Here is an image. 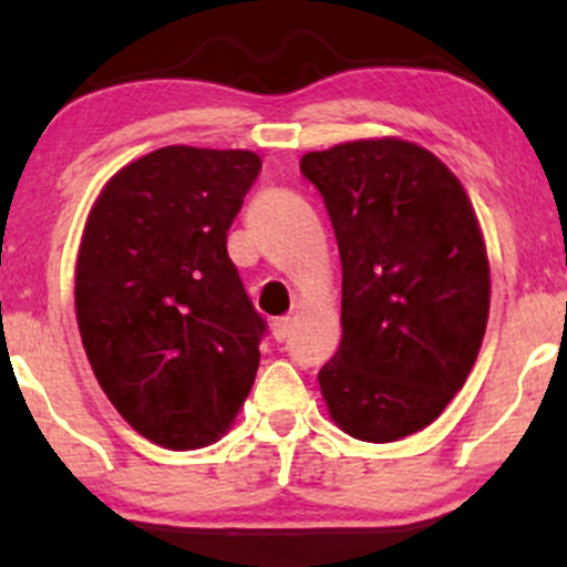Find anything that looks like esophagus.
<instances>
[{"mask_svg": "<svg viewBox=\"0 0 567 567\" xmlns=\"http://www.w3.org/2000/svg\"><path fill=\"white\" fill-rule=\"evenodd\" d=\"M290 328H292V320L290 317H277L275 322H271V336H275V341H288L290 338Z\"/></svg>", "mask_w": 567, "mask_h": 567, "instance_id": "1", "label": "esophagus"}]
</instances>
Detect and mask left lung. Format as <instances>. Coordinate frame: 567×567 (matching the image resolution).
I'll return each mask as SVG.
<instances>
[{
  "mask_svg": "<svg viewBox=\"0 0 567 567\" xmlns=\"http://www.w3.org/2000/svg\"><path fill=\"white\" fill-rule=\"evenodd\" d=\"M341 252V347L320 370L330 415L365 442L432 424L477 360L491 275L464 186L426 148L351 141L301 159Z\"/></svg>",
  "mask_w": 567,
  "mask_h": 567,
  "instance_id": "left-lung-1",
  "label": "left lung"
}]
</instances>
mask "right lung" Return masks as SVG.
Masks as SVG:
<instances>
[{
  "label": "right lung",
  "instance_id": "1",
  "mask_svg": "<svg viewBox=\"0 0 567 567\" xmlns=\"http://www.w3.org/2000/svg\"><path fill=\"white\" fill-rule=\"evenodd\" d=\"M258 173L239 148H157L109 181L84 226L87 360L122 419L171 451L216 442L256 381L266 320L226 237Z\"/></svg>",
  "mask_w": 567,
  "mask_h": 567
}]
</instances>
